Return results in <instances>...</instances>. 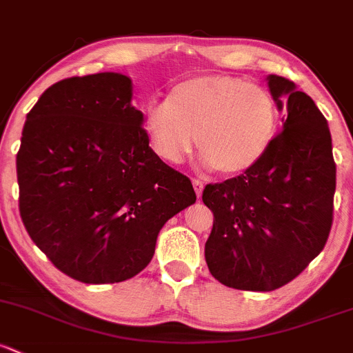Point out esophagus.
<instances>
[{
    "label": "esophagus",
    "mask_w": 353,
    "mask_h": 353,
    "mask_svg": "<svg viewBox=\"0 0 353 353\" xmlns=\"http://www.w3.org/2000/svg\"><path fill=\"white\" fill-rule=\"evenodd\" d=\"M192 188H194V191H196V196H201L203 194V189H205V184H203V181H199V179H192Z\"/></svg>",
    "instance_id": "obj_1"
}]
</instances>
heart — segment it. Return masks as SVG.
<instances>
[{
  "instance_id": "obj_1",
  "label": "heart",
  "mask_w": 353,
  "mask_h": 353,
  "mask_svg": "<svg viewBox=\"0 0 353 353\" xmlns=\"http://www.w3.org/2000/svg\"><path fill=\"white\" fill-rule=\"evenodd\" d=\"M279 123L276 98L265 86L232 76L188 79L152 101L143 128L152 150L167 164H183L198 137L206 169L240 174L264 157Z\"/></svg>"
}]
</instances>
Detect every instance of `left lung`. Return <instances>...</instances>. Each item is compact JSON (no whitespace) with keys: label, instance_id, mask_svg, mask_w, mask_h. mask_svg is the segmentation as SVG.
<instances>
[{"label":"left lung","instance_id":"1","mask_svg":"<svg viewBox=\"0 0 353 353\" xmlns=\"http://www.w3.org/2000/svg\"><path fill=\"white\" fill-rule=\"evenodd\" d=\"M267 86L283 111V130L242 176L208 184L213 211L205 245L211 276L240 291H274L323 250L333 221L336 165L328 123L313 99L285 77Z\"/></svg>","mask_w":353,"mask_h":353}]
</instances>
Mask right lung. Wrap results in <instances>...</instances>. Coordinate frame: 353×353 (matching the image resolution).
Returning <instances> with one entry per match:
<instances>
[{
  "label": "right lung",
  "instance_id": "obj_1",
  "mask_svg": "<svg viewBox=\"0 0 353 353\" xmlns=\"http://www.w3.org/2000/svg\"><path fill=\"white\" fill-rule=\"evenodd\" d=\"M132 96L120 72L62 79L21 132V220L52 264L81 283L137 276L165 221L196 201L191 181L148 147Z\"/></svg>",
  "mask_w": 353,
  "mask_h": 353
}]
</instances>
